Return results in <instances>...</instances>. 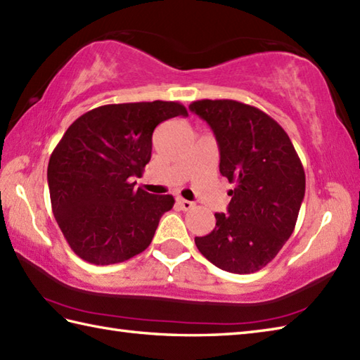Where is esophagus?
<instances>
[{"mask_svg":"<svg viewBox=\"0 0 360 360\" xmlns=\"http://www.w3.org/2000/svg\"><path fill=\"white\" fill-rule=\"evenodd\" d=\"M177 205L180 207V210H183V211H189L191 208L194 207V203H193V202L181 199V197H179V199H177Z\"/></svg>","mask_w":360,"mask_h":360,"instance_id":"1","label":"esophagus"}]
</instances>
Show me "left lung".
<instances>
[{"label":"left lung","instance_id":"obj_1","mask_svg":"<svg viewBox=\"0 0 360 360\" xmlns=\"http://www.w3.org/2000/svg\"><path fill=\"white\" fill-rule=\"evenodd\" d=\"M189 110L214 131L219 171L234 185L229 214L216 212L214 230L195 245L225 272H258L295 229L306 188L302 160L280 124L253 105L202 99Z\"/></svg>","mask_w":360,"mask_h":360}]
</instances>
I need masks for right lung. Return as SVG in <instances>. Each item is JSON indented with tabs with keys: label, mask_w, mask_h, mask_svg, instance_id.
Wrapping results in <instances>:
<instances>
[{
	"label": "right lung",
	"mask_w": 360,
	"mask_h": 360,
	"mask_svg": "<svg viewBox=\"0 0 360 360\" xmlns=\"http://www.w3.org/2000/svg\"><path fill=\"white\" fill-rule=\"evenodd\" d=\"M188 116L180 102L153 101L93 108L71 124L48 165L51 207L71 250L96 266L144 252L172 195L135 189L150 161L160 122Z\"/></svg>",
	"instance_id": "add662e5"
}]
</instances>
